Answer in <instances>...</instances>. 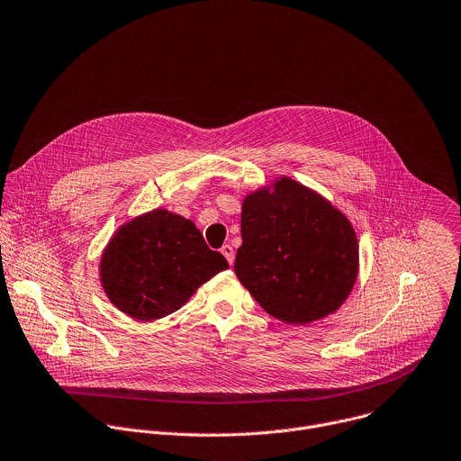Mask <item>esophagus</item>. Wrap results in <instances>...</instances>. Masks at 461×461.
Wrapping results in <instances>:
<instances>
[{
  "label": "esophagus",
  "mask_w": 461,
  "mask_h": 461,
  "mask_svg": "<svg viewBox=\"0 0 461 461\" xmlns=\"http://www.w3.org/2000/svg\"><path fill=\"white\" fill-rule=\"evenodd\" d=\"M221 253L226 257V260H228L230 264H233V260H235V251H233V248H231L230 244H224V246L221 248Z\"/></svg>",
  "instance_id": "obj_1"
}]
</instances>
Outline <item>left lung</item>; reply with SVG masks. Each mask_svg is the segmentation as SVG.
Returning a JSON list of instances; mask_svg holds the SVG:
<instances>
[{"label": "left lung", "mask_w": 461, "mask_h": 461, "mask_svg": "<svg viewBox=\"0 0 461 461\" xmlns=\"http://www.w3.org/2000/svg\"><path fill=\"white\" fill-rule=\"evenodd\" d=\"M235 273L260 308L291 326L335 313L358 276V239L349 219L289 177L242 201Z\"/></svg>", "instance_id": "left-lung-1"}]
</instances>
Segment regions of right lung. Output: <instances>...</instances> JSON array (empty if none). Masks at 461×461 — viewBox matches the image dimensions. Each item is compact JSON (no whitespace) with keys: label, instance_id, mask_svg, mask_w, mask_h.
<instances>
[{"label":"right lung","instance_id":"obj_1","mask_svg":"<svg viewBox=\"0 0 461 461\" xmlns=\"http://www.w3.org/2000/svg\"><path fill=\"white\" fill-rule=\"evenodd\" d=\"M228 267L190 219L158 208L112 235L101 255L99 278L119 312L151 322L183 308L199 285Z\"/></svg>","mask_w":461,"mask_h":461}]
</instances>
